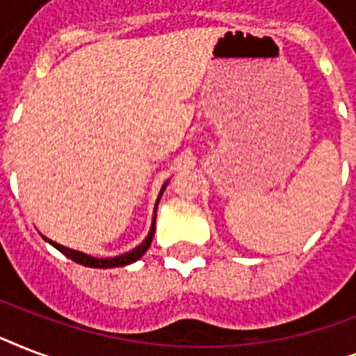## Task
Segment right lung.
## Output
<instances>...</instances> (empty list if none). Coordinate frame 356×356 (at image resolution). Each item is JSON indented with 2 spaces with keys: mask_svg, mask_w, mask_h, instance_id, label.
Returning a JSON list of instances; mask_svg holds the SVG:
<instances>
[{
  "mask_svg": "<svg viewBox=\"0 0 356 356\" xmlns=\"http://www.w3.org/2000/svg\"><path fill=\"white\" fill-rule=\"evenodd\" d=\"M164 188H166V184L162 186L161 190V195L162 192H164ZM159 205V203H156ZM156 214V211H155ZM155 220L156 218H153V225H151V231L149 234H147V238H145L144 242L140 243L138 248H134L133 251H129V253L125 254H120V257H114V259H96V257H90V254H85L81 253V251H74V249H68L64 248V245H60V243L57 242H51V240H47V242L51 243V245H55V248L60 251V253H64L68 259H72L74 262H77V264H83V266H88V268H118V266H127V264H133V262H136V260L142 257V254L149 249L151 242H153V236H155Z\"/></svg>",
  "mask_w": 356,
  "mask_h": 356,
  "instance_id": "add662e5",
  "label": "right lung"
}]
</instances>
